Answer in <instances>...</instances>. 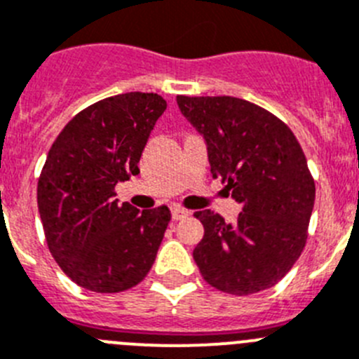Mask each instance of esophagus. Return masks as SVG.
<instances>
[{"mask_svg": "<svg viewBox=\"0 0 359 359\" xmlns=\"http://www.w3.org/2000/svg\"><path fill=\"white\" fill-rule=\"evenodd\" d=\"M187 216H189V210L182 209V207H173V209H172V217L175 221L184 219V217H187Z\"/></svg>", "mask_w": 359, "mask_h": 359, "instance_id": "esophagus-1", "label": "esophagus"}]
</instances>
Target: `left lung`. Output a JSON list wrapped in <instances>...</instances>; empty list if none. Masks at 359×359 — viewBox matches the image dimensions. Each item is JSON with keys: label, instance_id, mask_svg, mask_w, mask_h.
Returning <instances> with one entry per match:
<instances>
[{"label": "left lung", "instance_id": "left-lung-1", "mask_svg": "<svg viewBox=\"0 0 359 359\" xmlns=\"http://www.w3.org/2000/svg\"><path fill=\"white\" fill-rule=\"evenodd\" d=\"M180 111L203 136L210 173L243 205L236 223L198 210L203 239L193 259L221 292L248 296L276 285L306 244L316 182L289 126L237 97L177 95Z\"/></svg>", "mask_w": 359, "mask_h": 359}]
</instances>
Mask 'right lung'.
<instances>
[{
  "label": "right lung",
  "mask_w": 359,
  "mask_h": 359,
  "mask_svg": "<svg viewBox=\"0 0 359 359\" xmlns=\"http://www.w3.org/2000/svg\"><path fill=\"white\" fill-rule=\"evenodd\" d=\"M166 100L129 92L92 104L53 143L36 186L49 251L83 289L115 294L149 274L172 214L118 203L115 186L138 175Z\"/></svg>",
  "instance_id": "1"
}]
</instances>
